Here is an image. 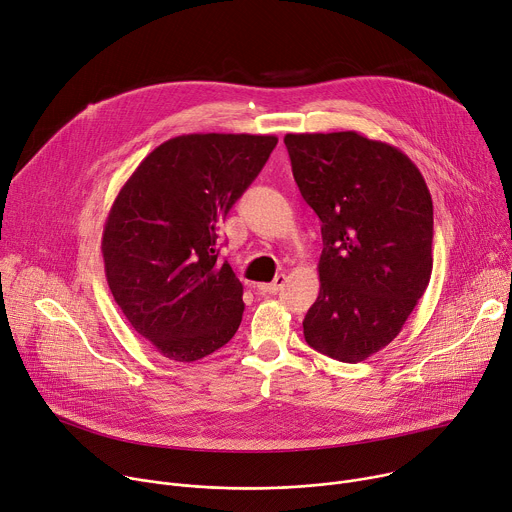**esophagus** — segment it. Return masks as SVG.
I'll use <instances>...</instances> for the list:
<instances>
[{
  "label": "esophagus",
  "instance_id": "esophagus-1",
  "mask_svg": "<svg viewBox=\"0 0 512 512\" xmlns=\"http://www.w3.org/2000/svg\"><path fill=\"white\" fill-rule=\"evenodd\" d=\"M284 286H286V275L280 273V275H275V280L269 284H257V292L259 294H277Z\"/></svg>",
  "mask_w": 512,
  "mask_h": 512
}]
</instances>
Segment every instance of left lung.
Listing matches in <instances>:
<instances>
[{"label": "left lung", "instance_id": "8db88e82", "mask_svg": "<svg viewBox=\"0 0 512 512\" xmlns=\"http://www.w3.org/2000/svg\"><path fill=\"white\" fill-rule=\"evenodd\" d=\"M294 179L322 226L306 343L357 363L402 331L433 271V202L396 147L355 132L286 134Z\"/></svg>", "mask_w": 512, "mask_h": 512}]
</instances>
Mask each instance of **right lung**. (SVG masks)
<instances>
[{
  "instance_id": "obj_1",
  "label": "right lung",
  "mask_w": 512,
  "mask_h": 512,
  "mask_svg": "<svg viewBox=\"0 0 512 512\" xmlns=\"http://www.w3.org/2000/svg\"><path fill=\"white\" fill-rule=\"evenodd\" d=\"M277 136L181 134L149 153L104 224L110 292L163 357L192 363L235 337L243 284L218 259V228L259 175Z\"/></svg>"
}]
</instances>
